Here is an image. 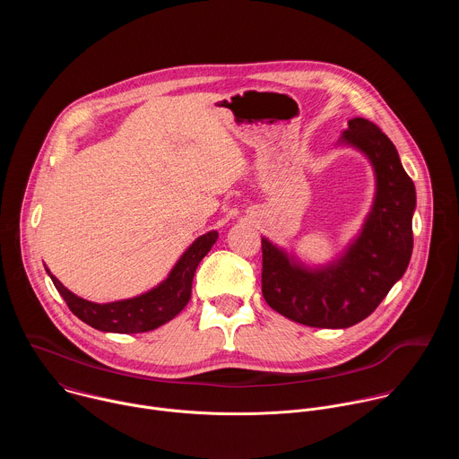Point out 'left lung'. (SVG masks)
I'll list each match as a JSON object with an SVG mask.
<instances>
[{"label": "left lung", "mask_w": 459, "mask_h": 459, "mask_svg": "<svg viewBox=\"0 0 459 459\" xmlns=\"http://www.w3.org/2000/svg\"><path fill=\"white\" fill-rule=\"evenodd\" d=\"M343 143L361 151L376 174V198L359 236L333 264L310 269L261 238V292L281 316L317 329H347L370 316L407 271L416 188L377 125L349 121Z\"/></svg>", "instance_id": "obj_1"}]
</instances>
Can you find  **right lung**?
Masks as SVG:
<instances>
[{
	"instance_id": "add662e5",
	"label": "right lung",
	"mask_w": 459,
	"mask_h": 459,
	"mask_svg": "<svg viewBox=\"0 0 459 459\" xmlns=\"http://www.w3.org/2000/svg\"><path fill=\"white\" fill-rule=\"evenodd\" d=\"M218 239V232L211 230L195 239L178 259V264L158 287L152 290L121 301L92 303L63 287L56 276L45 267L54 287L69 305L74 316L103 333L138 334L149 333L176 317L190 299L194 273Z\"/></svg>"
}]
</instances>
